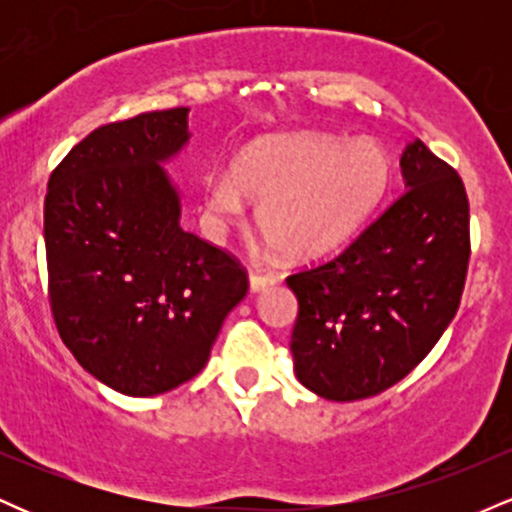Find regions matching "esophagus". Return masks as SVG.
Wrapping results in <instances>:
<instances>
[{"label": "esophagus", "mask_w": 512, "mask_h": 512, "mask_svg": "<svg viewBox=\"0 0 512 512\" xmlns=\"http://www.w3.org/2000/svg\"><path fill=\"white\" fill-rule=\"evenodd\" d=\"M279 284V276L276 274H262V272H250V289L252 291H264L269 286Z\"/></svg>", "instance_id": "obj_1"}]
</instances>
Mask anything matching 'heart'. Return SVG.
Wrapping results in <instances>:
<instances>
[{
  "instance_id": "b5f03b06",
  "label": "heart",
  "mask_w": 512,
  "mask_h": 512,
  "mask_svg": "<svg viewBox=\"0 0 512 512\" xmlns=\"http://www.w3.org/2000/svg\"><path fill=\"white\" fill-rule=\"evenodd\" d=\"M390 185V158L375 142L286 134L248 146L233 173L209 180V211L240 221L260 204L262 233L296 260L327 255L366 226Z\"/></svg>"
}]
</instances>
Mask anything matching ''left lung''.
<instances>
[{
  "mask_svg": "<svg viewBox=\"0 0 512 512\" xmlns=\"http://www.w3.org/2000/svg\"><path fill=\"white\" fill-rule=\"evenodd\" d=\"M399 163L407 190L349 248L286 276L298 298L296 375L334 402L399 383L460 308L472 255L464 182L421 139Z\"/></svg>",
  "mask_w": 512,
  "mask_h": 512,
  "instance_id": "left-lung-1",
  "label": "left lung"
}]
</instances>
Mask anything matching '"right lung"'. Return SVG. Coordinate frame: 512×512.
Instances as JSON below:
<instances>
[{
  "label": "right lung",
  "instance_id": "1",
  "mask_svg": "<svg viewBox=\"0 0 512 512\" xmlns=\"http://www.w3.org/2000/svg\"><path fill=\"white\" fill-rule=\"evenodd\" d=\"M187 108L93 129L45 195L48 298L64 346L122 395L151 397L207 366L223 317L248 293L236 255L182 231L163 168Z\"/></svg>",
  "mask_w": 512,
  "mask_h": 512
}]
</instances>
